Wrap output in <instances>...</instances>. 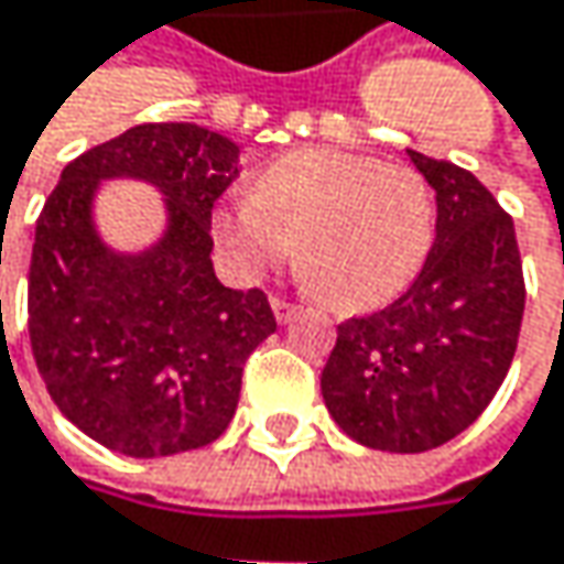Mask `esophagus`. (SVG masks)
Returning <instances> with one entry per match:
<instances>
[{
  "label": "esophagus",
  "instance_id": "esophagus-1",
  "mask_svg": "<svg viewBox=\"0 0 564 564\" xmlns=\"http://www.w3.org/2000/svg\"><path fill=\"white\" fill-rule=\"evenodd\" d=\"M271 306H274L278 323H290V319L300 313V306H296V303H286V300H281V296H274V300H271Z\"/></svg>",
  "mask_w": 564,
  "mask_h": 564
}]
</instances>
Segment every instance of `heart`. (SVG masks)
<instances>
[{"instance_id": "heart-1", "label": "heart", "mask_w": 564, "mask_h": 564, "mask_svg": "<svg viewBox=\"0 0 564 564\" xmlns=\"http://www.w3.org/2000/svg\"><path fill=\"white\" fill-rule=\"evenodd\" d=\"M235 271L254 278L296 251L303 278L339 310H372L421 274L434 195L411 166L346 150H293L212 218Z\"/></svg>"}]
</instances>
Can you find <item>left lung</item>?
Masks as SVG:
<instances>
[{
	"mask_svg": "<svg viewBox=\"0 0 564 564\" xmlns=\"http://www.w3.org/2000/svg\"><path fill=\"white\" fill-rule=\"evenodd\" d=\"M437 202L414 283L339 323L319 376L333 421L362 447L421 454L467 431L516 356L525 286L512 218L474 172L408 150Z\"/></svg>",
	"mask_w": 564,
	"mask_h": 564,
	"instance_id": "8db88e82",
	"label": "left lung"
}]
</instances>
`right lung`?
<instances>
[{
  "mask_svg": "<svg viewBox=\"0 0 564 564\" xmlns=\"http://www.w3.org/2000/svg\"><path fill=\"white\" fill-rule=\"evenodd\" d=\"M241 147L195 123H143L67 163L48 195L29 268V336L61 414L127 457L205 447L235 417L248 356L278 329L261 290L212 268V205ZM164 195L167 228L120 252L96 228L104 181Z\"/></svg>",
  "mask_w": 564,
  "mask_h": 564,
  "instance_id": "add662e5",
  "label": "right lung"
}]
</instances>
